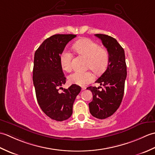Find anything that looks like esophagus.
<instances>
[{"label": "esophagus", "mask_w": 155, "mask_h": 155, "mask_svg": "<svg viewBox=\"0 0 155 155\" xmlns=\"http://www.w3.org/2000/svg\"><path fill=\"white\" fill-rule=\"evenodd\" d=\"M85 89H86V87H82V88H81V90L82 91H84Z\"/></svg>", "instance_id": "esophagus-1"}]
</instances>
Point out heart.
<instances>
[{"mask_svg":"<svg viewBox=\"0 0 155 155\" xmlns=\"http://www.w3.org/2000/svg\"><path fill=\"white\" fill-rule=\"evenodd\" d=\"M73 48L78 54L87 58V67L90 68L97 74L106 69L109 61V53L106 48L100 47L97 42L89 38H83L75 42ZM60 63L64 71L69 72L72 69V54L67 50L62 51L60 57ZM94 76L91 71L74 72L68 77L71 84L79 86L91 83Z\"/></svg>","mask_w":155,"mask_h":155,"instance_id":"b5f03b06","label":"heart"}]
</instances>
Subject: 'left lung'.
Segmentation results:
<instances>
[{
  "mask_svg": "<svg viewBox=\"0 0 155 155\" xmlns=\"http://www.w3.org/2000/svg\"><path fill=\"white\" fill-rule=\"evenodd\" d=\"M102 41L109 53V61L104 73L96 83L101 87H89L93 94V101L88 104L91 114L95 118L104 119L113 115L120 107L124 91L127 78V65L124 51L116 39L103 34L95 35ZM102 88L99 90V88Z\"/></svg>",
  "mask_w": 155,
  "mask_h": 155,
  "instance_id": "1",
  "label": "left lung"
}]
</instances>
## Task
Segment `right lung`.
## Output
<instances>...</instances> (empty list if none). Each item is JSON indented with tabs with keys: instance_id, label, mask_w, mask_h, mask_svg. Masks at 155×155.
I'll return each mask as SVG.
<instances>
[{
	"instance_id": "obj_1",
	"label": "right lung",
	"mask_w": 155,
	"mask_h": 155,
	"mask_svg": "<svg viewBox=\"0 0 155 155\" xmlns=\"http://www.w3.org/2000/svg\"><path fill=\"white\" fill-rule=\"evenodd\" d=\"M75 35H54L46 39L36 51L32 80L36 97L42 110L57 121L70 118L76 97L81 87L72 84L67 89L61 87L66 77L60 63L61 54ZM62 88L63 93L58 92Z\"/></svg>"
}]
</instances>
